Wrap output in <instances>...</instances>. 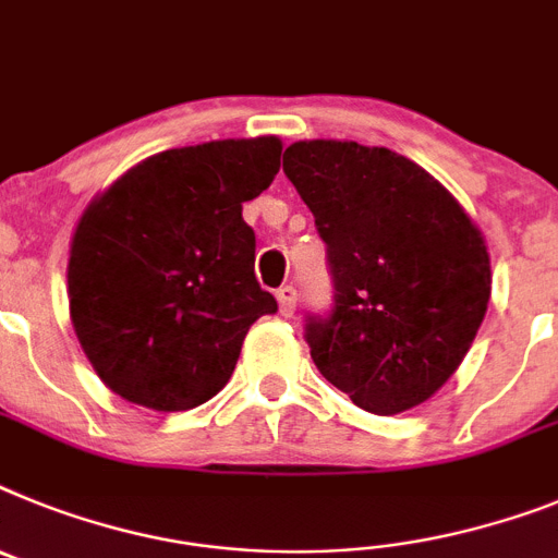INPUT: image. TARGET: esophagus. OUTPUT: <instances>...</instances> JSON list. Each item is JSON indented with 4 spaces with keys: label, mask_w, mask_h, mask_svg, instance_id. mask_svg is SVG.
I'll return each instance as SVG.
<instances>
[{
    "label": "esophagus",
    "mask_w": 558,
    "mask_h": 558,
    "mask_svg": "<svg viewBox=\"0 0 558 558\" xmlns=\"http://www.w3.org/2000/svg\"><path fill=\"white\" fill-rule=\"evenodd\" d=\"M276 302H279V313H282L284 318L293 316V311H296V290L279 288L276 290Z\"/></svg>",
    "instance_id": "34e87169"
}]
</instances>
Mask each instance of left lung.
Listing matches in <instances>:
<instances>
[{"label":"left lung","instance_id":"left-lung-1","mask_svg":"<svg viewBox=\"0 0 558 558\" xmlns=\"http://www.w3.org/2000/svg\"><path fill=\"white\" fill-rule=\"evenodd\" d=\"M284 174L336 279L330 318L307 325L318 373L373 415L421 407L463 364L488 311L483 231L440 180L384 146L296 141Z\"/></svg>","mask_w":558,"mask_h":558}]
</instances>
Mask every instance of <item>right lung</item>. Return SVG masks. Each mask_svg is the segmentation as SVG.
<instances>
[{
  "mask_svg": "<svg viewBox=\"0 0 558 558\" xmlns=\"http://www.w3.org/2000/svg\"><path fill=\"white\" fill-rule=\"evenodd\" d=\"M279 157L276 135L166 149L89 199L66 262L70 318L123 401L155 412L211 401L251 325L276 313L242 203L274 183Z\"/></svg>",
  "mask_w": 558,
  "mask_h": 558,
  "instance_id": "obj_1",
  "label": "right lung"
}]
</instances>
